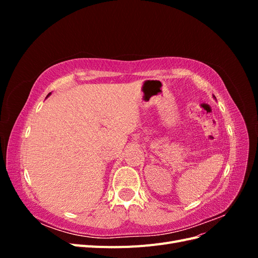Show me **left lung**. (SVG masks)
Returning <instances> with one entry per match:
<instances>
[{
    "label": "left lung",
    "instance_id": "8db88e82",
    "mask_svg": "<svg viewBox=\"0 0 258 258\" xmlns=\"http://www.w3.org/2000/svg\"><path fill=\"white\" fill-rule=\"evenodd\" d=\"M213 97H214V99H216V98H215V96H213Z\"/></svg>",
    "mask_w": 258,
    "mask_h": 258
}]
</instances>
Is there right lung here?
Segmentation results:
<instances>
[{"mask_svg":"<svg viewBox=\"0 0 258 258\" xmlns=\"http://www.w3.org/2000/svg\"><path fill=\"white\" fill-rule=\"evenodd\" d=\"M50 95H51V92H49V93H48V95H47V97H49Z\"/></svg>","mask_w":258,"mask_h":258,"instance_id":"1","label":"right lung"}]
</instances>
